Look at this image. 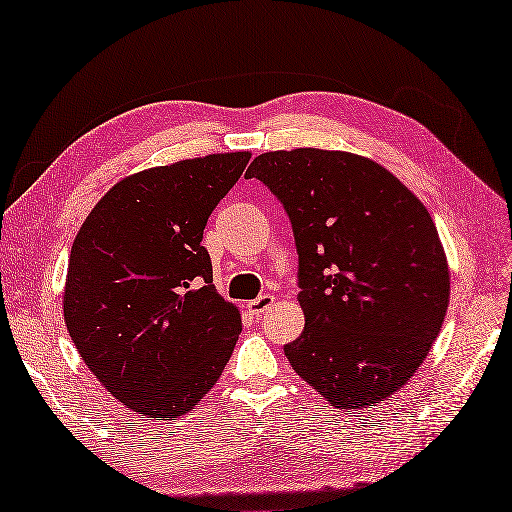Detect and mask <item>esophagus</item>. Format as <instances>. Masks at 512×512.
I'll return each mask as SVG.
<instances>
[{"label": "esophagus", "instance_id": "34e87169", "mask_svg": "<svg viewBox=\"0 0 512 512\" xmlns=\"http://www.w3.org/2000/svg\"><path fill=\"white\" fill-rule=\"evenodd\" d=\"M275 303V298L271 296V294H262V296H257L255 300H250L248 303V312L250 314H255V316H262L266 310H269V307Z\"/></svg>", "mask_w": 512, "mask_h": 512}]
</instances>
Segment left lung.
<instances>
[{"instance_id": "left-lung-1", "label": "left lung", "mask_w": 512, "mask_h": 512, "mask_svg": "<svg viewBox=\"0 0 512 512\" xmlns=\"http://www.w3.org/2000/svg\"><path fill=\"white\" fill-rule=\"evenodd\" d=\"M291 221L305 330L285 355L342 410L392 396L415 376L449 307L435 223L408 186L360 154L264 152L246 170Z\"/></svg>"}]
</instances>
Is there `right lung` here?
<instances>
[{
	"label": "right lung",
	"mask_w": 512,
	"mask_h": 512,
	"mask_svg": "<svg viewBox=\"0 0 512 512\" xmlns=\"http://www.w3.org/2000/svg\"><path fill=\"white\" fill-rule=\"evenodd\" d=\"M248 152L209 154L129 175L81 225L63 316L81 360L129 410L175 419L216 385L241 316L214 287L207 218Z\"/></svg>",
	"instance_id": "right-lung-1"
}]
</instances>
